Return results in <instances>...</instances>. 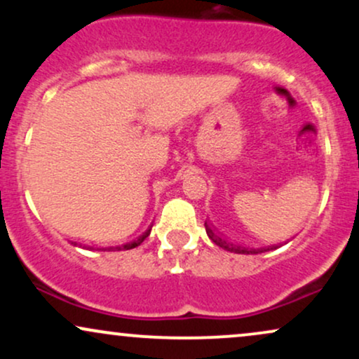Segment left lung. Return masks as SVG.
I'll return each instance as SVG.
<instances>
[{"label": "left lung", "mask_w": 359, "mask_h": 359, "mask_svg": "<svg viewBox=\"0 0 359 359\" xmlns=\"http://www.w3.org/2000/svg\"><path fill=\"white\" fill-rule=\"evenodd\" d=\"M205 226V233H208V236L211 238L212 243H216L217 246H221V248L231 251V253H241V255H258V253H263V251H266L269 248H246V246L240 245V243H233L229 241L228 238L224 236V234H221L219 231H217L214 226L209 224V222H204Z\"/></svg>", "instance_id": "1"}]
</instances>
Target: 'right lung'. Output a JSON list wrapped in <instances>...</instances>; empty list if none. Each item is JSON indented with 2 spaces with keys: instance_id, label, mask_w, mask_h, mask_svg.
<instances>
[{
  "instance_id": "1",
  "label": "right lung",
  "mask_w": 359,
  "mask_h": 359,
  "mask_svg": "<svg viewBox=\"0 0 359 359\" xmlns=\"http://www.w3.org/2000/svg\"><path fill=\"white\" fill-rule=\"evenodd\" d=\"M150 231H151V228H150V229H147L145 233L138 234V236L131 238V240H128L126 243H123V245H119V246H111V250H116V251H119V250H131V248H137V246H140V245H142L143 241H145V238L148 236V234H150Z\"/></svg>"
}]
</instances>
